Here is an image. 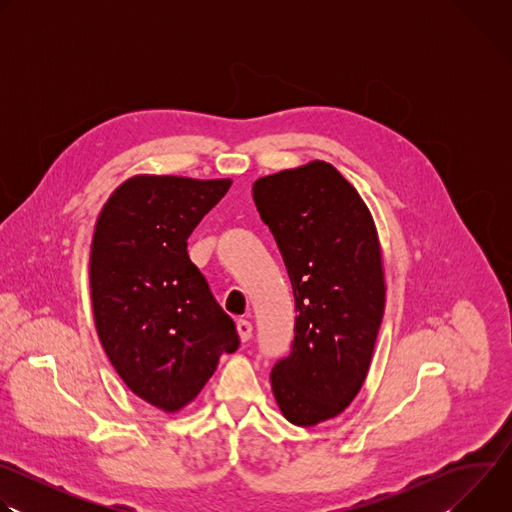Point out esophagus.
<instances>
[{
	"label": "esophagus",
	"instance_id": "esophagus-1",
	"mask_svg": "<svg viewBox=\"0 0 512 512\" xmlns=\"http://www.w3.org/2000/svg\"><path fill=\"white\" fill-rule=\"evenodd\" d=\"M237 332H239V338L243 342H247L251 338V334H253V324L249 320H239L237 322Z\"/></svg>",
	"mask_w": 512,
	"mask_h": 512
}]
</instances>
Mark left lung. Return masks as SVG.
I'll return each mask as SVG.
<instances>
[{
	"label": "left lung",
	"instance_id": "left-lung-1",
	"mask_svg": "<svg viewBox=\"0 0 512 512\" xmlns=\"http://www.w3.org/2000/svg\"><path fill=\"white\" fill-rule=\"evenodd\" d=\"M253 198L298 312L291 354L271 371L273 397L289 423L312 427L340 415L369 375L387 294L379 233L358 190L324 160L255 180Z\"/></svg>",
	"mask_w": 512,
	"mask_h": 512
}]
</instances>
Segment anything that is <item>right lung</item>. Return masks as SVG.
<instances>
[{
	"instance_id": "add662e5",
	"label": "right lung",
	"mask_w": 512,
	"mask_h": 512,
	"mask_svg": "<svg viewBox=\"0 0 512 512\" xmlns=\"http://www.w3.org/2000/svg\"><path fill=\"white\" fill-rule=\"evenodd\" d=\"M231 178L135 174L103 204L91 243L99 340L127 389L164 413L192 403L235 352V322L188 257V237Z\"/></svg>"
}]
</instances>
